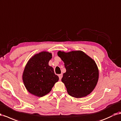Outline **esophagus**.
<instances>
[{"instance_id":"obj_1","label":"esophagus","mask_w":121,"mask_h":121,"mask_svg":"<svg viewBox=\"0 0 121 121\" xmlns=\"http://www.w3.org/2000/svg\"><path fill=\"white\" fill-rule=\"evenodd\" d=\"M58 77H59V79H60V80H61L62 77H63V74H59V75H58Z\"/></svg>"}]
</instances>
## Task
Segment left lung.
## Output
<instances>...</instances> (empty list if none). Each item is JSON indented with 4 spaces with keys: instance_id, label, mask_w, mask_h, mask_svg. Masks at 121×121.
Instances as JSON below:
<instances>
[{
    "instance_id": "obj_1",
    "label": "left lung",
    "mask_w": 121,
    "mask_h": 121,
    "mask_svg": "<svg viewBox=\"0 0 121 121\" xmlns=\"http://www.w3.org/2000/svg\"><path fill=\"white\" fill-rule=\"evenodd\" d=\"M57 55L64 61L66 69L61 81L68 93L76 98L90 94L96 87L99 78L95 61L80 50L69 52L59 51Z\"/></svg>"
}]
</instances>
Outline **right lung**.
Here are the masks:
<instances>
[{
	"mask_svg": "<svg viewBox=\"0 0 121 121\" xmlns=\"http://www.w3.org/2000/svg\"><path fill=\"white\" fill-rule=\"evenodd\" d=\"M52 54L46 51L35 54L28 61L23 73L22 79L30 94L41 97L51 91L59 78L53 68L49 66Z\"/></svg>",
	"mask_w": 121,
	"mask_h": 121,
	"instance_id": "1",
	"label": "right lung"
}]
</instances>
